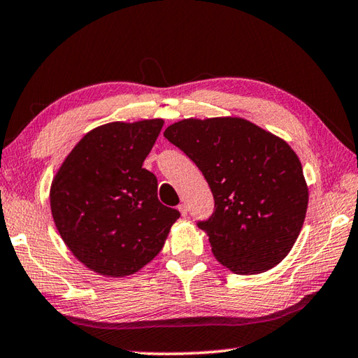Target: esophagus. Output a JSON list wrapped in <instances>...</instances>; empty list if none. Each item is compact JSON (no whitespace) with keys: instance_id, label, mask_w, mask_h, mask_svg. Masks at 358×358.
<instances>
[{"instance_id":"34e87169","label":"esophagus","mask_w":358,"mask_h":358,"mask_svg":"<svg viewBox=\"0 0 358 358\" xmlns=\"http://www.w3.org/2000/svg\"><path fill=\"white\" fill-rule=\"evenodd\" d=\"M178 211L181 213V216L186 217V216H187V207H186V203H180V205H178Z\"/></svg>"}]
</instances>
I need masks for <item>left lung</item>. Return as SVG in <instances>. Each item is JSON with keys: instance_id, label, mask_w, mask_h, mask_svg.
Listing matches in <instances>:
<instances>
[{"instance_id": "8db88e82", "label": "left lung", "mask_w": 358, "mask_h": 358, "mask_svg": "<svg viewBox=\"0 0 358 358\" xmlns=\"http://www.w3.org/2000/svg\"><path fill=\"white\" fill-rule=\"evenodd\" d=\"M203 173L215 213L199 227L237 275L273 268L292 250L308 208L301 162L286 141L245 118H186L164 131Z\"/></svg>"}]
</instances>
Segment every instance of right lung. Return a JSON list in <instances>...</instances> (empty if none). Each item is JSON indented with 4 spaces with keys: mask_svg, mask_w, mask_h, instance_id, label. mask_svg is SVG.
<instances>
[{
    "mask_svg": "<svg viewBox=\"0 0 358 358\" xmlns=\"http://www.w3.org/2000/svg\"><path fill=\"white\" fill-rule=\"evenodd\" d=\"M164 120L113 121L87 132L50 186V210L64 245L94 273L123 278L151 262L180 211L157 199L143 169Z\"/></svg>",
    "mask_w": 358,
    "mask_h": 358,
    "instance_id": "right-lung-1",
    "label": "right lung"
}]
</instances>
